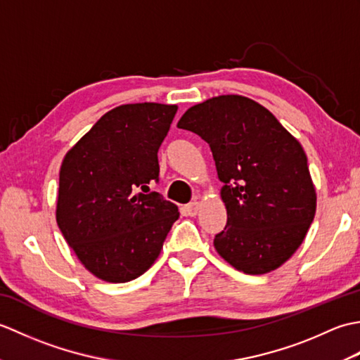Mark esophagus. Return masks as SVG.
Returning <instances> with one entry per match:
<instances>
[{"label": "esophagus", "mask_w": 360, "mask_h": 360, "mask_svg": "<svg viewBox=\"0 0 360 360\" xmlns=\"http://www.w3.org/2000/svg\"><path fill=\"white\" fill-rule=\"evenodd\" d=\"M198 209H200V202H198V201L190 202V204L187 205V207H186L187 215H188V217H195L196 213H198Z\"/></svg>", "instance_id": "obj_1"}]
</instances>
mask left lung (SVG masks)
Instances as JSON below:
<instances>
[{"label":"left lung","instance_id":"8db88e82","mask_svg":"<svg viewBox=\"0 0 360 360\" xmlns=\"http://www.w3.org/2000/svg\"><path fill=\"white\" fill-rule=\"evenodd\" d=\"M178 128L209 143L227 224L213 246L244 274L277 269L303 243L317 196L308 159L274 114L249 97L227 94L188 108Z\"/></svg>","mask_w":360,"mask_h":360}]
</instances>
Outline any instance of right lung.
Listing matches in <instances>:
<instances>
[{"instance_id": "1", "label": "right lung", "mask_w": 360, "mask_h": 360, "mask_svg": "<svg viewBox=\"0 0 360 360\" xmlns=\"http://www.w3.org/2000/svg\"><path fill=\"white\" fill-rule=\"evenodd\" d=\"M178 106L128 103L108 111L66 153L56 218L80 263L108 283L148 271L178 207L150 191L159 178L158 150Z\"/></svg>"}]
</instances>
